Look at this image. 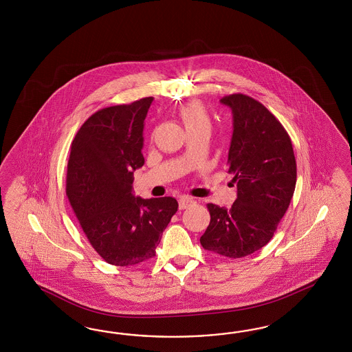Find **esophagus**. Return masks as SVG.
<instances>
[{"label": "esophagus", "instance_id": "obj_1", "mask_svg": "<svg viewBox=\"0 0 352 352\" xmlns=\"http://www.w3.org/2000/svg\"><path fill=\"white\" fill-rule=\"evenodd\" d=\"M178 203H179V209H186V208H188L193 203V199L190 197V196H181Z\"/></svg>", "mask_w": 352, "mask_h": 352}]
</instances>
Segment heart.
I'll return each instance as SVG.
<instances>
[{"instance_id": "1", "label": "heart", "mask_w": 352, "mask_h": 352, "mask_svg": "<svg viewBox=\"0 0 352 352\" xmlns=\"http://www.w3.org/2000/svg\"><path fill=\"white\" fill-rule=\"evenodd\" d=\"M179 115H181L182 121H183L186 129L200 126V125L210 126V120H209L206 111L197 102H190V103L182 106L179 109Z\"/></svg>"}]
</instances>
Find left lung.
I'll return each instance as SVG.
<instances>
[{
  "label": "left lung",
  "instance_id": "obj_1",
  "mask_svg": "<svg viewBox=\"0 0 352 352\" xmlns=\"http://www.w3.org/2000/svg\"><path fill=\"white\" fill-rule=\"evenodd\" d=\"M221 103L234 118L227 164L237 199L230 210L208 204L210 223L200 243L217 254L241 258L272 239L294 193L297 164L287 130L262 103L244 94Z\"/></svg>",
  "mask_w": 352,
  "mask_h": 352
}]
</instances>
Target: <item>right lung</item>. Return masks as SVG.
<instances>
[{"instance_id":"obj_1","label":"right lung","mask_w":352,"mask_h":352,"mask_svg":"<svg viewBox=\"0 0 352 352\" xmlns=\"http://www.w3.org/2000/svg\"><path fill=\"white\" fill-rule=\"evenodd\" d=\"M153 98L91 115L71 146L65 192L89 243L107 263L134 266L155 256L161 234L178 210L173 197L133 193L144 157L143 129Z\"/></svg>"}]
</instances>
